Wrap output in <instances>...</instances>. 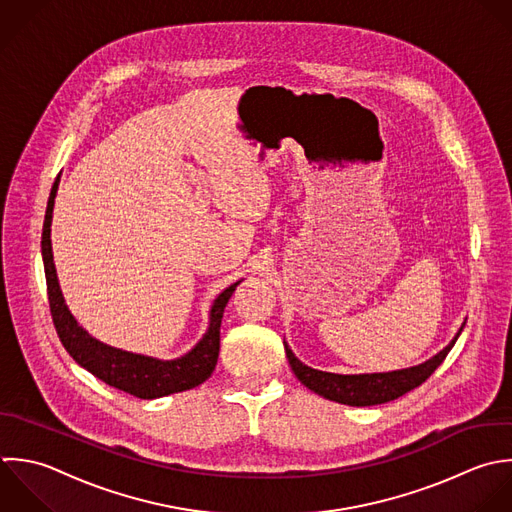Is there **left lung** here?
I'll list each match as a JSON object with an SVG mask.
<instances>
[{
    "label": "left lung",
    "instance_id": "8db88e82",
    "mask_svg": "<svg viewBox=\"0 0 512 512\" xmlns=\"http://www.w3.org/2000/svg\"><path fill=\"white\" fill-rule=\"evenodd\" d=\"M461 331H463V327L459 329L455 339L441 353H437L433 359H429V361H425L417 367L391 371V373L335 375V373H325V371H317V369H311V367L303 365L287 345H285V353H287V359H289V365H291L295 377L307 389L315 391L317 395H321L329 401L341 403V405L371 407V405H381V403L395 401V399L403 397L405 393L423 385L435 373V369L445 361V357L449 355V351L457 343Z\"/></svg>",
    "mask_w": 512,
    "mask_h": 512
}]
</instances>
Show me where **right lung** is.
<instances>
[{
    "instance_id": "add662e5",
    "label": "right lung",
    "mask_w": 512,
    "mask_h": 512,
    "mask_svg": "<svg viewBox=\"0 0 512 512\" xmlns=\"http://www.w3.org/2000/svg\"><path fill=\"white\" fill-rule=\"evenodd\" d=\"M57 185H59V179H55L51 187L47 209H45V221H43V233H41V255H43V267H45L49 311L65 351L73 357L77 365L87 369L91 375H95L109 387H115L139 399H159L165 395L189 391L201 385L203 381H207L219 357V329H221L225 305L241 281L229 285L213 301L209 311L207 333L187 355L179 359L159 361L153 357L121 351L93 339L87 331H83V327L77 325V321L69 313L63 301L55 265H53L49 235H51V215H53Z\"/></svg>"
}]
</instances>
